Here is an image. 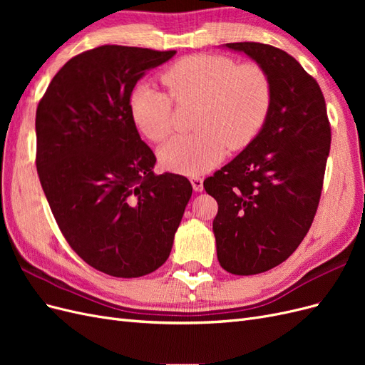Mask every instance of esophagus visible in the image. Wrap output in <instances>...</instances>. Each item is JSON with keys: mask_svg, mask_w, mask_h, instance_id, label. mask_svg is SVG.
Instances as JSON below:
<instances>
[{"mask_svg": "<svg viewBox=\"0 0 365 365\" xmlns=\"http://www.w3.org/2000/svg\"><path fill=\"white\" fill-rule=\"evenodd\" d=\"M190 181H192L195 192H202L204 190V180L201 178V176H193Z\"/></svg>", "mask_w": 365, "mask_h": 365, "instance_id": "obj_1", "label": "esophagus"}]
</instances>
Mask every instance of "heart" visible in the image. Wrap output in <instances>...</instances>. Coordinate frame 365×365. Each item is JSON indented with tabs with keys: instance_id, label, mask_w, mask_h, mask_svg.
<instances>
[{
	"instance_id": "obj_1",
	"label": "heart",
	"mask_w": 365,
	"mask_h": 365,
	"mask_svg": "<svg viewBox=\"0 0 365 365\" xmlns=\"http://www.w3.org/2000/svg\"><path fill=\"white\" fill-rule=\"evenodd\" d=\"M161 81L169 94L138 86L130 97V114L143 134L158 143L173 129V101L200 102L193 117L197 132L175 137L160 150L161 164L176 173L196 176L215 168L227 148H247L271 113L272 82L257 62L192 54L168 65Z\"/></svg>"
}]
</instances>
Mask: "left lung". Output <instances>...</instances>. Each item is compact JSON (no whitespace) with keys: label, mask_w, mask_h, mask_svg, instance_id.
I'll return each instance as SVG.
<instances>
[{"label":"left lung","mask_w":365,"mask_h":365,"mask_svg":"<svg viewBox=\"0 0 365 365\" xmlns=\"http://www.w3.org/2000/svg\"><path fill=\"white\" fill-rule=\"evenodd\" d=\"M268 71L272 106L260 134L204 189L217 202V260L236 275L288 259L311 228L322 197L330 123L322 88L291 54L260 42H231Z\"/></svg>","instance_id":"8db88e82"}]
</instances>
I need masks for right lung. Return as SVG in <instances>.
Here are the masks:
<instances>
[{
  "label": "right lung",
  "instance_id": "1",
  "mask_svg": "<svg viewBox=\"0 0 365 365\" xmlns=\"http://www.w3.org/2000/svg\"><path fill=\"white\" fill-rule=\"evenodd\" d=\"M176 51L102 46L71 58L36 109V169L61 233L90 267L141 277L168 260L192 196L182 175L153 173L130 94Z\"/></svg>",
  "mask_w": 365,
  "mask_h": 365
}]
</instances>
